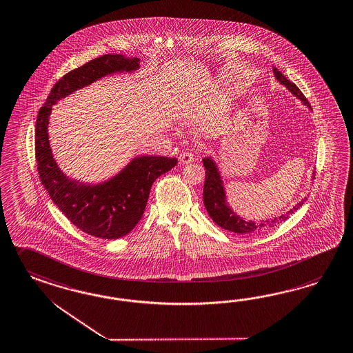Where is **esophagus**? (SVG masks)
Returning <instances> with one entry per match:
<instances>
[{"mask_svg": "<svg viewBox=\"0 0 353 353\" xmlns=\"http://www.w3.org/2000/svg\"><path fill=\"white\" fill-rule=\"evenodd\" d=\"M179 161L183 165H188L190 163H193L194 161V154L190 152V151H185V152H183V154L179 156Z\"/></svg>", "mask_w": 353, "mask_h": 353, "instance_id": "34e87169", "label": "esophagus"}]
</instances>
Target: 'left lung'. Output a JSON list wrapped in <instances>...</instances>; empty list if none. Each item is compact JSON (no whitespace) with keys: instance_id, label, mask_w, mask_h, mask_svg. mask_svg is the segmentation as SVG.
I'll return each instance as SVG.
<instances>
[{"instance_id":"1","label":"left lung","mask_w":353,"mask_h":353,"mask_svg":"<svg viewBox=\"0 0 353 353\" xmlns=\"http://www.w3.org/2000/svg\"><path fill=\"white\" fill-rule=\"evenodd\" d=\"M272 72L276 78V81L283 84L288 91L297 97L305 106H307L308 109H311L307 99L303 96V93L299 91V87L288 81L283 74H281L276 68L272 66ZM203 166L206 169V178H205V184H203V203L205 208L208 210L210 217L216 223L217 225L221 226L223 229L233 232L235 234H252L265 228H272L281 224L283 221H285L290 215H292L294 211H297L299 208L303 205V202L306 201V197L299 201L296 206L290 208L288 212L281 214L279 216L274 217V219H268V220H260L259 223L253 221V220H245L244 217L238 215L233 208L229 206L228 199H226L225 187H224V181L221 176V172L219 170L216 161L212 159V156H208L202 160ZM315 172H312L311 178L314 176Z\"/></svg>"}]
</instances>
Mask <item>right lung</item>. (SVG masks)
<instances>
[{
    "instance_id": "obj_1",
    "label": "right lung",
    "mask_w": 353,
    "mask_h": 353,
    "mask_svg": "<svg viewBox=\"0 0 353 353\" xmlns=\"http://www.w3.org/2000/svg\"><path fill=\"white\" fill-rule=\"evenodd\" d=\"M139 63L138 57L108 54L84 63L54 84L37 117L36 161L42 184L74 225L102 239L121 238L138 224L154 181L172 169L178 160L141 154L108 181L93 184L72 179L54 160L48 137L50 115L54 105L74 92L108 75L137 72Z\"/></svg>"
}]
</instances>
